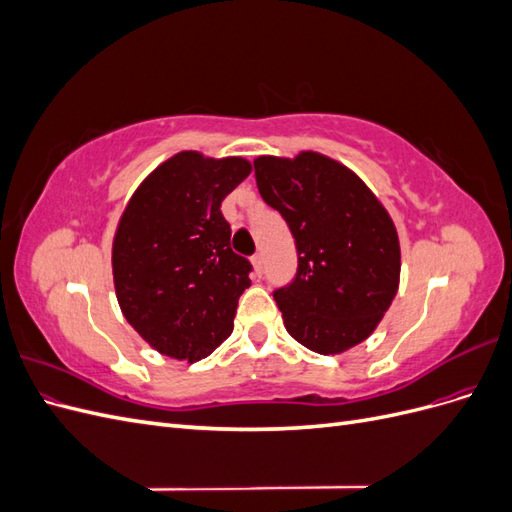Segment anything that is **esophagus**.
I'll return each mask as SVG.
<instances>
[{"instance_id":"1","label":"esophagus","mask_w":512,"mask_h":512,"mask_svg":"<svg viewBox=\"0 0 512 512\" xmlns=\"http://www.w3.org/2000/svg\"><path fill=\"white\" fill-rule=\"evenodd\" d=\"M252 265H254V273L262 275V271H265V258H262V254L252 256Z\"/></svg>"}]
</instances>
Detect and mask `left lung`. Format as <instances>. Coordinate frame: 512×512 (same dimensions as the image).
I'll return each instance as SVG.
<instances>
[{"label": "left lung", "instance_id": "left-lung-1", "mask_svg": "<svg viewBox=\"0 0 512 512\" xmlns=\"http://www.w3.org/2000/svg\"><path fill=\"white\" fill-rule=\"evenodd\" d=\"M262 200L282 213L299 267L273 292L286 331L318 354L365 342L391 307L401 271L389 211L352 170L322 153L254 160Z\"/></svg>", "mask_w": 512, "mask_h": 512}]
</instances>
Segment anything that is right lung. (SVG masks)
<instances>
[{"mask_svg": "<svg viewBox=\"0 0 512 512\" xmlns=\"http://www.w3.org/2000/svg\"><path fill=\"white\" fill-rule=\"evenodd\" d=\"M252 173L243 158L181 151L138 185L113 239L123 316L160 354L196 363L235 327L250 260L230 250L222 200Z\"/></svg>", "mask_w": 512, "mask_h": 512, "instance_id": "right-lung-1", "label": "right lung"}]
</instances>
